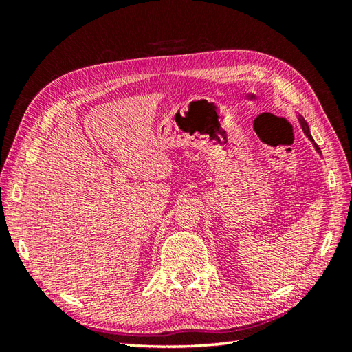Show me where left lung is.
<instances>
[{"mask_svg":"<svg viewBox=\"0 0 352 352\" xmlns=\"http://www.w3.org/2000/svg\"><path fill=\"white\" fill-rule=\"evenodd\" d=\"M298 121H300V124H301V126H302V131H304V134H305V136H307L311 142H313V146H315L316 148V151L320 154V148L315 144V140H313V138H311V134H310V130H309V124L307 122H305V119L302 118V116H300V118H298Z\"/></svg>","mask_w":352,"mask_h":352,"instance_id":"obj_1","label":"left lung"}]
</instances>
